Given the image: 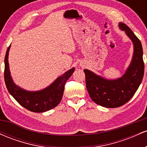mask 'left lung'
Here are the masks:
<instances>
[{
	"instance_id": "8db88e82",
	"label": "left lung",
	"mask_w": 147,
	"mask_h": 147,
	"mask_svg": "<svg viewBox=\"0 0 147 147\" xmlns=\"http://www.w3.org/2000/svg\"><path fill=\"white\" fill-rule=\"evenodd\" d=\"M119 29L125 32L133 44L131 62L122 77L108 79L85 69L86 85L90 98L98 105L117 108L126 104L139 88L144 72L143 50L140 41L127 25L119 23Z\"/></svg>"
}]
</instances>
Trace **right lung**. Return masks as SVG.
Here are the masks:
<instances>
[{
  "label": "right lung",
  "mask_w": 147,
  "mask_h": 147,
  "mask_svg": "<svg viewBox=\"0 0 147 147\" xmlns=\"http://www.w3.org/2000/svg\"><path fill=\"white\" fill-rule=\"evenodd\" d=\"M10 47L7 50L5 57L4 72L5 82L10 95L18 104L32 112L43 113L56 107L62 99L65 82L75 71V68L65 72L44 89L37 91L24 90L14 84L10 74L8 62Z\"/></svg>",
  "instance_id": "add662e5"
}]
</instances>
